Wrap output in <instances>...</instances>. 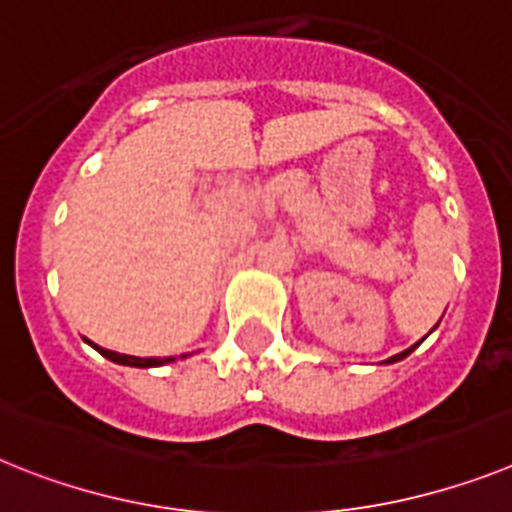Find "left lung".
I'll return each mask as SVG.
<instances>
[{
  "mask_svg": "<svg viewBox=\"0 0 512 512\" xmlns=\"http://www.w3.org/2000/svg\"><path fill=\"white\" fill-rule=\"evenodd\" d=\"M429 333H432V330H429ZM424 338H427V336H424ZM424 338H422V341H424ZM422 341H419V343H422ZM419 343H414V346H411V349L401 351V354H395V356H390V359H385V364H395V362H401V359H406V356H409L411 351H414L416 346H419Z\"/></svg>",
  "mask_w": 512,
  "mask_h": 512,
  "instance_id": "left-lung-1",
  "label": "left lung"
}]
</instances>
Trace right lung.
Listing matches in <instances>:
<instances>
[{
    "label": "right lung",
    "instance_id": "obj_1",
    "mask_svg": "<svg viewBox=\"0 0 512 512\" xmlns=\"http://www.w3.org/2000/svg\"><path fill=\"white\" fill-rule=\"evenodd\" d=\"M88 341V338H85ZM90 343V341H88ZM93 349L98 351L101 356H106L109 362L114 364H122V367H140V369H148V367H161V364H169V362H176L174 356H163V359H158V356H148V359H143V356H130V354H119V351H109V349H101V346H96V343H90ZM190 356V354H184ZM182 356V359H184Z\"/></svg>",
    "mask_w": 512,
    "mask_h": 512
}]
</instances>
